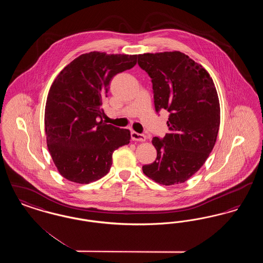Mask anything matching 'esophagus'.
Here are the masks:
<instances>
[{"label": "esophagus", "mask_w": 263, "mask_h": 263, "mask_svg": "<svg viewBox=\"0 0 263 263\" xmlns=\"http://www.w3.org/2000/svg\"><path fill=\"white\" fill-rule=\"evenodd\" d=\"M131 138L133 141H141V142L146 141V136L144 134H140L135 131L131 132Z\"/></svg>", "instance_id": "34e87169"}]
</instances>
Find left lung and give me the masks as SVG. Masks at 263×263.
<instances>
[{
	"instance_id": "1",
	"label": "left lung",
	"mask_w": 263,
	"mask_h": 263,
	"mask_svg": "<svg viewBox=\"0 0 263 263\" xmlns=\"http://www.w3.org/2000/svg\"><path fill=\"white\" fill-rule=\"evenodd\" d=\"M150 76L156 111L167 110L168 132L154 137L157 159L143 173L163 185L185 182L199 171L215 146L220 103L212 78L179 51L138 55Z\"/></svg>"
}]
</instances>
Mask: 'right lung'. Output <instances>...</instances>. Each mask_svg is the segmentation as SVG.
<instances>
[{"label":"right lung","mask_w":263,"mask_h":263,"mask_svg":"<svg viewBox=\"0 0 263 263\" xmlns=\"http://www.w3.org/2000/svg\"><path fill=\"white\" fill-rule=\"evenodd\" d=\"M137 56L82 54L53 82L45 106V133L51 158L66 179L81 184L100 179L110 170L113 152L129 144L130 131L104 123L101 105L113 77L133 68Z\"/></svg>","instance_id":"add662e5"}]
</instances>
